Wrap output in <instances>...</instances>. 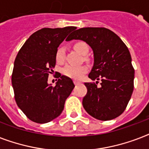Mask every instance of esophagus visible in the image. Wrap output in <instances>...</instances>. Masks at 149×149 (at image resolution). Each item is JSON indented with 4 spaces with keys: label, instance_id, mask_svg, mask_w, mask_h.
Wrapping results in <instances>:
<instances>
[{
    "label": "esophagus",
    "instance_id": "obj_1",
    "mask_svg": "<svg viewBox=\"0 0 149 149\" xmlns=\"http://www.w3.org/2000/svg\"><path fill=\"white\" fill-rule=\"evenodd\" d=\"M73 83H74L75 85H78V84H79V82L77 81V80H74V81H73Z\"/></svg>",
    "mask_w": 149,
    "mask_h": 149
}]
</instances>
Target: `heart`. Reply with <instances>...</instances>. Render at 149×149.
Returning a JSON list of instances; mask_svg holds the SVG:
<instances>
[{
	"instance_id": "b5f03b06",
	"label": "heart",
	"mask_w": 149,
	"mask_h": 149,
	"mask_svg": "<svg viewBox=\"0 0 149 149\" xmlns=\"http://www.w3.org/2000/svg\"><path fill=\"white\" fill-rule=\"evenodd\" d=\"M74 49L78 52V53L81 54V55H86L88 53L89 47L87 44L84 42H79L75 43ZM65 48L63 46H60L58 48L56 54V62L58 63H62L65 60ZM86 68L84 65L81 66H75V65H68L63 68V74L65 75L66 77L72 78V79H80L83 75L86 72Z\"/></svg>"
}]
</instances>
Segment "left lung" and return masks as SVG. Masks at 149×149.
<instances>
[{"label": "left lung", "instance_id": "1", "mask_svg": "<svg viewBox=\"0 0 149 149\" xmlns=\"http://www.w3.org/2000/svg\"><path fill=\"white\" fill-rule=\"evenodd\" d=\"M72 39L84 41L93 52L94 63L88 77L96 83L84 84L87 88L84 109L97 120L114 119L125 111L134 89L129 50L119 36L105 28L77 29L66 40Z\"/></svg>", "mask_w": 149, "mask_h": 149}]
</instances>
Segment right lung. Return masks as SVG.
Returning <instances> with one entry per match:
<instances>
[{"mask_svg":"<svg viewBox=\"0 0 149 149\" xmlns=\"http://www.w3.org/2000/svg\"><path fill=\"white\" fill-rule=\"evenodd\" d=\"M76 29H40L28 38L15 58L11 76L15 101L34 122L48 123L60 115L74 88L70 77L60 75L55 86L48 84V77L56 65L58 45Z\"/></svg>","mask_w":149,"mask_h":149,"instance_id":"1","label":"right lung"}]
</instances>
